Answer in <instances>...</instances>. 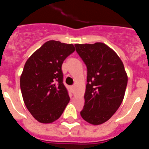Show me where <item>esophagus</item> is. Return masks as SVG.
I'll list each match as a JSON object with an SVG mask.
<instances>
[{
	"mask_svg": "<svg viewBox=\"0 0 149 149\" xmlns=\"http://www.w3.org/2000/svg\"><path fill=\"white\" fill-rule=\"evenodd\" d=\"M70 88H71V90L73 91L74 89V85H73V86H71Z\"/></svg>",
	"mask_w": 149,
	"mask_h": 149,
	"instance_id": "34e87169",
	"label": "esophagus"
}]
</instances>
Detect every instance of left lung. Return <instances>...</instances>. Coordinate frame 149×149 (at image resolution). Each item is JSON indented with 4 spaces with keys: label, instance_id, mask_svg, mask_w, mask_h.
Masks as SVG:
<instances>
[{
    "label": "left lung",
    "instance_id": "obj_1",
    "mask_svg": "<svg viewBox=\"0 0 149 149\" xmlns=\"http://www.w3.org/2000/svg\"><path fill=\"white\" fill-rule=\"evenodd\" d=\"M76 51L87 68L83 119L98 125L113 116L123 101L127 75L113 50L102 42L75 44Z\"/></svg>",
    "mask_w": 149,
    "mask_h": 149
}]
</instances>
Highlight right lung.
Here are the masks:
<instances>
[{
	"instance_id": "add662e5",
	"label": "right lung",
	"mask_w": 149,
	"mask_h": 149,
	"mask_svg": "<svg viewBox=\"0 0 149 149\" xmlns=\"http://www.w3.org/2000/svg\"><path fill=\"white\" fill-rule=\"evenodd\" d=\"M74 51L72 44L50 40L25 63L21 91L26 107L39 122L48 124L58 119L70 101L63 83L62 64Z\"/></svg>"
}]
</instances>
